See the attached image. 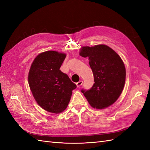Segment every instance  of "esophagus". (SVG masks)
Listing matches in <instances>:
<instances>
[{
    "instance_id": "obj_1",
    "label": "esophagus",
    "mask_w": 150,
    "mask_h": 150,
    "mask_svg": "<svg viewBox=\"0 0 150 150\" xmlns=\"http://www.w3.org/2000/svg\"><path fill=\"white\" fill-rule=\"evenodd\" d=\"M83 81H79V82H78L76 83V85H77V86H78V87L79 88V87H80V86L83 84Z\"/></svg>"
}]
</instances>
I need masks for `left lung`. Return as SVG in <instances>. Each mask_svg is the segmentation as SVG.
Masks as SVG:
<instances>
[{"mask_svg":"<svg viewBox=\"0 0 150 150\" xmlns=\"http://www.w3.org/2000/svg\"><path fill=\"white\" fill-rule=\"evenodd\" d=\"M80 56L89 57L94 82L91 88L82 89L81 92L94 108L111 106L120 97L125 83L126 69L121 57L103 44L83 47Z\"/></svg>","mask_w":150,"mask_h":150,"instance_id":"left-lung-1","label":"left lung"}]
</instances>
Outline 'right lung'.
<instances>
[{"label": "right lung", "instance_id": "1", "mask_svg": "<svg viewBox=\"0 0 150 150\" xmlns=\"http://www.w3.org/2000/svg\"><path fill=\"white\" fill-rule=\"evenodd\" d=\"M66 54L49 51L35 58L29 72L30 89L39 105L53 113L64 111L76 85L59 69Z\"/></svg>", "mask_w": 150, "mask_h": 150}]
</instances>
